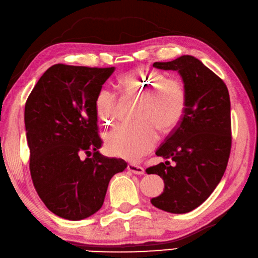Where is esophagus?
<instances>
[{"mask_svg": "<svg viewBox=\"0 0 258 258\" xmlns=\"http://www.w3.org/2000/svg\"><path fill=\"white\" fill-rule=\"evenodd\" d=\"M127 169L130 172L135 173V175H144V172H145V169L143 167H140L138 165H135V164H129L128 167H127Z\"/></svg>", "mask_w": 258, "mask_h": 258, "instance_id": "esophagus-1", "label": "esophagus"}]
</instances>
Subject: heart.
<instances>
[{"label": "heart", "instance_id": "obj_1", "mask_svg": "<svg viewBox=\"0 0 258 258\" xmlns=\"http://www.w3.org/2000/svg\"><path fill=\"white\" fill-rule=\"evenodd\" d=\"M123 99L139 98L134 123L119 124L107 136L109 152L127 160H138L154 149L159 131L179 123L187 107L186 88L180 79L166 78L158 70L136 69L120 79ZM120 100L111 89L103 87L94 99V108L104 124L118 115Z\"/></svg>", "mask_w": 258, "mask_h": 258}]
</instances>
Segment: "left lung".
<instances>
[{"mask_svg": "<svg viewBox=\"0 0 258 258\" xmlns=\"http://www.w3.org/2000/svg\"><path fill=\"white\" fill-rule=\"evenodd\" d=\"M154 67L179 73L187 107L179 124L156 151L173 165L160 162L146 170L165 182L161 195L150 202L165 212L185 214L206 201L227 167L232 146L229 93L222 79L192 55L155 62Z\"/></svg>", "mask_w": 258, "mask_h": 258, "instance_id": "1", "label": "left lung"}]
</instances>
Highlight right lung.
Masks as SVG:
<instances>
[{"instance_id":"right-lung-1","label":"right lung","mask_w":258,"mask_h":258,"mask_svg":"<svg viewBox=\"0 0 258 258\" xmlns=\"http://www.w3.org/2000/svg\"><path fill=\"white\" fill-rule=\"evenodd\" d=\"M113 71V67L54 64L26 100L31 177L42 202L61 218L81 220L97 213L110 179L127 168L123 159L99 152L94 99ZM91 151V157L81 158Z\"/></svg>"}]
</instances>
